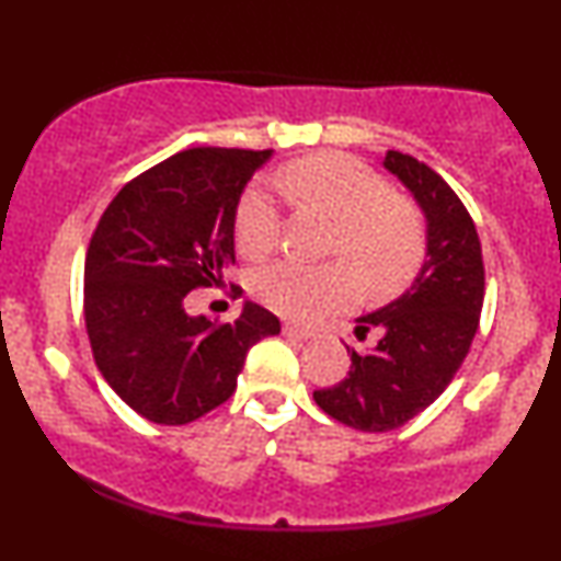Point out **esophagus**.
I'll return each mask as SVG.
<instances>
[{
	"mask_svg": "<svg viewBox=\"0 0 561 561\" xmlns=\"http://www.w3.org/2000/svg\"><path fill=\"white\" fill-rule=\"evenodd\" d=\"M282 332L287 334V337H295V340H311L313 337V330H308V327H298V324H287L282 327Z\"/></svg>",
	"mask_w": 561,
	"mask_h": 561,
	"instance_id": "obj_1",
	"label": "esophagus"
}]
</instances>
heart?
Masks as SVG:
<instances>
[{
	"instance_id": "b5f03b06",
	"label": "heart",
	"mask_w": 561,
	"mask_h": 561,
	"mask_svg": "<svg viewBox=\"0 0 561 561\" xmlns=\"http://www.w3.org/2000/svg\"><path fill=\"white\" fill-rule=\"evenodd\" d=\"M274 184L300 208H313L337 221L332 253L347 255L369 289H398L420 272L427 248L420 210L392 195L390 184L362 160L343 152H317L276 171ZM276 234V205L253 186L237 205V250L244 259H263L272 253ZM253 289L282 317L313 319L347 306L356 295V276L347 263L308 266L276 261L253 276Z\"/></svg>"
}]
</instances>
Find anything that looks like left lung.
<instances>
[{
	"label": "left lung",
	"mask_w": 561,
	"mask_h": 561,
	"mask_svg": "<svg viewBox=\"0 0 561 561\" xmlns=\"http://www.w3.org/2000/svg\"><path fill=\"white\" fill-rule=\"evenodd\" d=\"M385 169L427 218V259L398 300L356 319V337L377 330L371 351L351 353L343 382L313 392L332 420L362 433H388L414 420L448 388L480 324L485 268L472 216L430 165L388 150Z\"/></svg>",
	"instance_id": "1"
}]
</instances>
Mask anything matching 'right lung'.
<instances>
[{"mask_svg":"<svg viewBox=\"0 0 561 561\" xmlns=\"http://www.w3.org/2000/svg\"><path fill=\"white\" fill-rule=\"evenodd\" d=\"M272 150L192 147L131 179L96 224L83 263L94 364L139 416L195 422L229 401L244 356L279 319L244 302L229 324L184 311L234 263V214Z\"/></svg>","mask_w":561,"mask_h":561,"instance_id":"obj_1","label":"right lung"}]
</instances>
